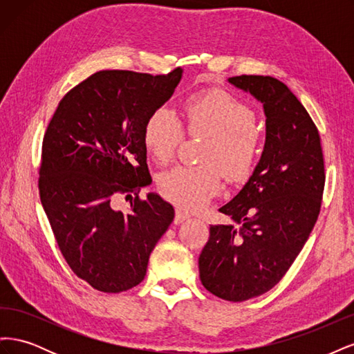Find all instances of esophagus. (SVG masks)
<instances>
[{
	"mask_svg": "<svg viewBox=\"0 0 354 354\" xmlns=\"http://www.w3.org/2000/svg\"><path fill=\"white\" fill-rule=\"evenodd\" d=\"M189 218H190L189 214L183 212L181 209H177V211H176V217H174V223H176V224L183 223V221H186V220H189Z\"/></svg>",
	"mask_w": 354,
	"mask_h": 354,
	"instance_id": "1",
	"label": "esophagus"
}]
</instances>
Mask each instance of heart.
Listing matches in <instances>:
<instances>
[{
    "mask_svg": "<svg viewBox=\"0 0 354 354\" xmlns=\"http://www.w3.org/2000/svg\"><path fill=\"white\" fill-rule=\"evenodd\" d=\"M183 116L190 134H205L208 142L201 155L202 165H178L159 177L160 194L183 209L196 211L216 196L221 173L229 181L248 178L261 152V137L255 128V112L248 104L223 90L192 94L183 103ZM183 138V127L168 108L147 116L143 142L159 162L174 156Z\"/></svg>",
    "mask_w": 354,
    "mask_h": 354,
    "instance_id": "b5f03b06",
    "label": "heart"
}]
</instances>
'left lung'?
Returning a JSON list of instances; mask_svg holds the SVG:
<instances>
[{"label":"left lung","mask_w":354,"mask_h":354,"mask_svg":"<svg viewBox=\"0 0 354 354\" xmlns=\"http://www.w3.org/2000/svg\"><path fill=\"white\" fill-rule=\"evenodd\" d=\"M227 81L263 103L266 142L250 180L218 209L238 227H209L199 277L211 294L238 303L270 291L303 250L322 203L325 165L317 128L283 82L261 75Z\"/></svg>","instance_id":"1"}]
</instances>
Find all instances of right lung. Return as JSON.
Listing matches in <instances>:
<instances>
[{"label":"right lung","mask_w":354,"mask_h":354,"mask_svg":"<svg viewBox=\"0 0 354 354\" xmlns=\"http://www.w3.org/2000/svg\"><path fill=\"white\" fill-rule=\"evenodd\" d=\"M167 75L133 71L93 73L63 97L42 140L39 198L72 272L102 292L140 283L149 255L174 220L156 194L138 199L152 178L143 128L178 85ZM118 193L136 195L127 213L113 209Z\"/></svg>","instance_id":"right-lung-1"}]
</instances>
